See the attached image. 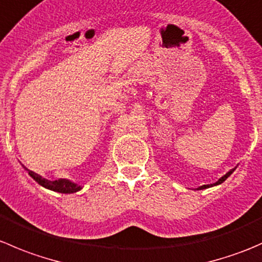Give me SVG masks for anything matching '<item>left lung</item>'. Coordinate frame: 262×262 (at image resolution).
<instances>
[{"instance_id": "left-lung-1", "label": "left lung", "mask_w": 262, "mask_h": 262, "mask_svg": "<svg viewBox=\"0 0 262 262\" xmlns=\"http://www.w3.org/2000/svg\"><path fill=\"white\" fill-rule=\"evenodd\" d=\"M234 170H236V168H232L231 171H228V172H227L226 175H224V176H222V178L219 179V180L216 181V182H214V184H210V185H203V186H199V187H198L196 190H204V189H208V187H213V186H216V185H221L222 182H224V181L227 180V179L229 178V176H231V173L233 172Z\"/></svg>"}]
</instances>
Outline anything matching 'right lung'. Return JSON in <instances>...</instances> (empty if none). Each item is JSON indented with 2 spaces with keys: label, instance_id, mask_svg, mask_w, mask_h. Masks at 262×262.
Instances as JSON below:
<instances>
[{
  "label": "right lung",
  "instance_id": "obj_1",
  "mask_svg": "<svg viewBox=\"0 0 262 262\" xmlns=\"http://www.w3.org/2000/svg\"><path fill=\"white\" fill-rule=\"evenodd\" d=\"M24 168L28 171L29 175H30L34 180L38 182L39 185H41V186L46 187V189L53 190V191L62 192V194H73V192L80 191V190L82 189L81 185L76 184V182H72L71 180H68V179H58V180L50 181V180H47V179L41 178L40 175L35 173L34 171L28 170L26 167H24Z\"/></svg>",
  "mask_w": 262,
  "mask_h": 262
}]
</instances>
